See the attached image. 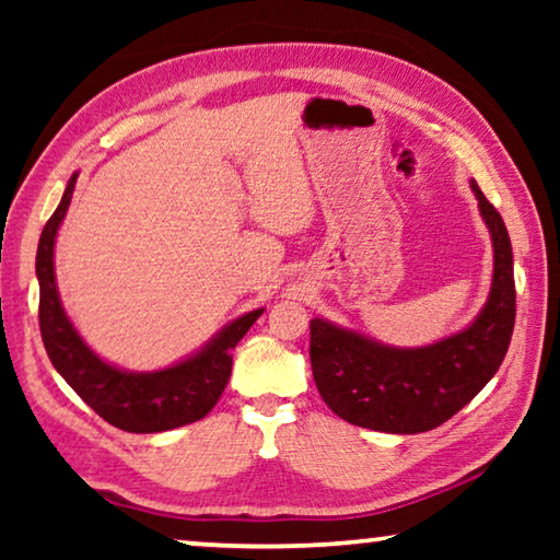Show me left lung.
I'll return each mask as SVG.
<instances>
[{"instance_id":"left-lung-1","label":"left lung","mask_w":560,"mask_h":560,"mask_svg":"<svg viewBox=\"0 0 560 560\" xmlns=\"http://www.w3.org/2000/svg\"><path fill=\"white\" fill-rule=\"evenodd\" d=\"M471 189L494 242V283L485 311L467 330L428 348L402 350L311 318L316 387L346 422L393 434L434 430L499 371L516 320L514 257L497 207L477 183Z\"/></svg>"}]
</instances>
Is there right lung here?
Instances as JSON below:
<instances>
[{
	"instance_id": "right-lung-1",
	"label": "right lung",
	"mask_w": 560,
	"mask_h": 560,
	"mask_svg": "<svg viewBox=\"0 0 560 560\" xmlns=\"http://www.w3.org/2000/svg\"><path fill=\"white\" fill-rule=\"evenodd\" d=\"M73 175L66 185L61 205L46 222L39 252H36V277H39V328L42 340L56 371L93 412L126 432H165L197 422L220 400L232 373V348L240 343L264 308L252 311L226 326L202 353L185 363L158 373L118 371L93 353L66 318L59 291L54 281V242L59 224L69 210Z\"/></svg>"
}]
</instances>
